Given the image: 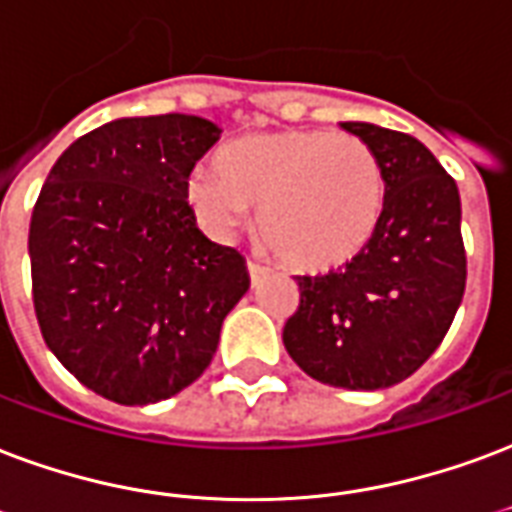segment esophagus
<instances>
[{"label":"esophagus","instance_id":"34e87169","mask_svg":"<svg viewBox=\"0 0 512 512\" xmlns=\"http://www.w3.org/2000/svg\"><path fill=\"white\" fill-rule=\"evenodd\" d=\"M248 275H251L253 286H259L261 280L270 275V267H267V264H259V261H248Z\"/></svg>","mask_w":512,"mask_h":512}]
</instances>
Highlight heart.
<instances>
[{"label": "heart", "mask_w": 512, "mask_h": 512, "mask_svg": "<svg viewBox=\"0 0 512 512\" xmlns=\"http://www.w3.org/2000/svg\"><path fill=\"white\" fill-rule=\"evenodd\" d=\"M186 202L215 237H232L259 207V237L302 272L356 259L386 210L383 164L356 134L275 129L224 145L215 169L186 180Z\"/></svg>", "instance_id": "obj_1"}]
</instances>
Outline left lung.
Wrapping results in <instances>:
<instances>
[{
    "label": "left lung",
    "mask_w": 512,
    "mask_h": 512,
    "mask_svg": "<svg viewBox=\"0 0 512 512\" xmlns=\"http://www.w3.org/2000/svg\"><path fill=\"white\" fill-rule=\"evenodd\" d=\"M340 126L383 164L386 210L356 259L326 275H297L299 307L283 345L310 378L375 391L410 378L451 329L467 283L461 199L416 137L361 121Z\"/></svg>",
    "instance_id": "8db88e82"
}]
</instances>
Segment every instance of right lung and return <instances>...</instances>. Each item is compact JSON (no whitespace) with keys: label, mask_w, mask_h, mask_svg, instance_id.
<instances>
[{"label":"right lung","mask_w":512,"mask_h":512,"mask_svg":"<svg viewBox=\"0 0 512 512\" xmlns=\"http://www.w3.org/2000/svg\"><path fill=\"white\" fill-rule=\"evenodd\" d=\"M221 129L199 115L118 118L61 153L29 224L32 299L53 356L118 405L175 397L207 370L251 286L186 202Z\"/></svg>","instance_id":"obj_1"}]
</instances>
